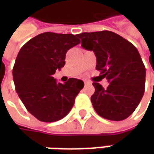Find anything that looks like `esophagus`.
Masks as SVG:
<instances>
[{"label": "esophagus", "instance_id": "obj_1", "mask_svg": "<svg viewBox=\"0 0 154 154\" xmlns=\"http://www.w3.org/2000/svg\"><path fill=\"white\" fill-rule=\"evenodd\" d=\"M84 83H85V86H87V85H90L91 82H87V81H85V82H84Z\"/></svg>", "mask_w": 154, "mask_h": 154}]
</instances>
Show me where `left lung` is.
Returning <instances> with one entry per match:
<instances>
[{
    "instance_id": "obj_1",
    "label": "left lung",
    "mask_w": 154,
    "mask_h": 154,
    "mask_svg": "<svg viewBox=\"0 0 154 154\" xmlns=\"http://www.w3.org/2000/svg\"><path fill=\"white\" fill-rule=\"evenodd\" d=\"M85 49L93 51L97 70L106 78V89L93 82L95 92L91 100L97 113L105 119L119 121L128 118L142 99L146 71L134 45L108 30L77 35Z\"/></svg>"
}]
</instances>
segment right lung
I'll return each mask as SVG.
<instances>
[{"instance_id": "obj_1", "label": "right lung", "mask_w": 154, "mask_h": 154, "mask_svg": "<svg viewBox=\"0 0 154 154\" xmlns=\"http://www.w3.org/2000/svg\"><path fill=\"white\" fill-rule=\"evenodd\" d=\"M77 35L45 32L20 48L13 67L19 97L29 113L43 122H54L69 113L84 82L69 78L58 83L53 75L65 65L67 50L80 44Z\"/></svg>"}]
</instances>
